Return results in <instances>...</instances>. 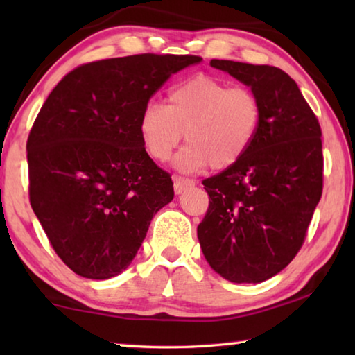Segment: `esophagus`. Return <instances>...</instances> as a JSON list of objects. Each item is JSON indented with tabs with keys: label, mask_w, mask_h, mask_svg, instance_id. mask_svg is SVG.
<instances>
[{
	"label": "esophagus",
	"mask_w": 355,
	"mask_h": 355,
	"mask_svg": "<svg viewBox=\"0 0 355 355\" xmlns=\"http://www.w3.org/2000/svg\"><path fill=\"white\" fill-rule=\"evenodd\" d=\"M194 184H196L194 180L186 178L182 175H173V189H175V194H182L184 189H188Z\"/></svg>",
	"instance_id": "1"
}]
</instances>
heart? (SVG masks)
I'll list each match as a JSON object with an SVG mask.
<instances>
[{"label": "heart", "instance_id": "1", "mask_svg": "<svg viewBox=\"0 0 355 355\" xmlns=\"http://www.w3.org/2000/svg\"><path fill=\"white\" fill-rule=\"evenodd\" d=\"M260 123L261 105L250 89L197 75L171 89L167 106L146 105L139 133L156 161L169 159L184 136L188 144L177 156L180 169L197 172L209 164L222 171L248 153Z\"/></svg>", "mask_w": 355, "mask_h": 355}]
</instances>
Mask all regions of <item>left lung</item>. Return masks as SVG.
Returning <instances> with one entry per match:
<instances>
[{
    "label": "left lung",
    "instance_id": "1",
    "mask_svg": "<svg viewBox=\"0 0 355 355\" xmlns=\"http://www.w3.org/2000/svg\"><path fill=\"white\" fill-rule=\"evenodd\" d=\"M209 64L252 87L261 123L239 163L202 182L209 205L197 236L222 277L260 284L288 266L307 236L322 194L321 127L284 70L219 59Z\"/></svg>",
    "mask_w": 355,
    "mask_h": 355
}]
</instances>
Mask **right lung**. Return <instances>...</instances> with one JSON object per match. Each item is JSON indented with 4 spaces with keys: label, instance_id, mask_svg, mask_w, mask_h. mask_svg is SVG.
Returning a JSON list of instances; mask_svg holds the SVG:
<instances>
[{
    "label": "right lung",
    "instance_id": "right-lung-1",
    "mask_svg": "<svg viewBox=\"0 0 355 355\" xmlns=\"http://www.w3.org/2000/svg\"><path fill=\"white\" fill-rule=\"evenodd\" d=\"M194 55L101 59L69 71L29 131V202L51 248L86 279L128 268L150 220L173 199L171 173L139 133L152 95Z\"/></svg>",
    "mask_w": 355,
    "mask_h": 355
}]
</instances>
